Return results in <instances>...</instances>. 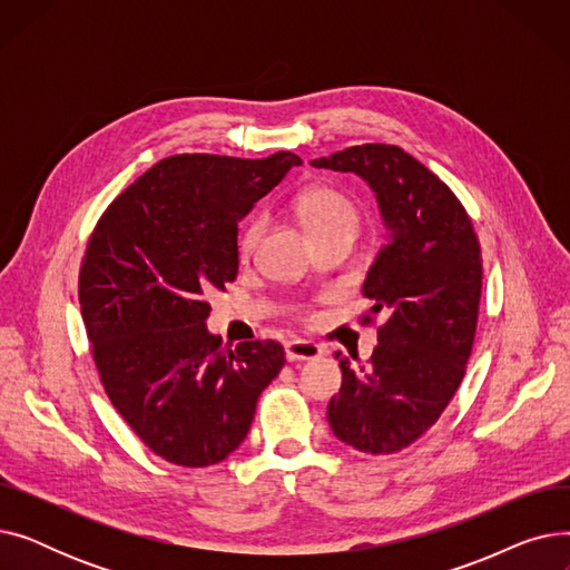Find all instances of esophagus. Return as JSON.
Returning a JSON list of instances; mask_svg holds the SVG:
<instances>
[{
  "instance_id": "esophagus-1",
  "label": "esophagus",
  "mask_w": 570,
  "mask_h": 570,
  "mask_svg": "<svg viewBox=\"0 0 570 570\" xmlns=\"http://www.w3.org/2000/svg\"><path fill=\"white\" fill-rule=\"evenodd\" d=\"M321 353H323L321 346L309 342V340H291V342H286V357H288L291 363L316 361Z\"/></svg>"
}]
</instances>
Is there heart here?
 Wrapping results in <instances>:
<instances>
[{
    "label": "heart",
    "instance_id": "obj_1",
    "mask_svg": "<svg viewBox=\"0 0 570 570\" xmlns=\"http://www.w3.org/2000/svg\"><path fill=\"white\" fill-rule=\"evenodd\" d=\"M295 209H297V217L303 219V224L309 233L316 228H323V226L344 222V219H355L353 203L342 191H337L333 187H312V189L303 191L301 196H297ZM258 233H261L258 219L249 222L243 228V233H239V243H237L239 254H249L254 249Z\"/></svg>",
    "mask_w": 570,
    "mask_h": 570
}]
</instances>
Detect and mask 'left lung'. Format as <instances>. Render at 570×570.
I'll use <instances>...</instances> for the list:
<instances>
[{
	"mask_svg": "<svg viewBox=\"0 0 570 570\" xmlns=\"http://www.w3.org/2000/svg\"><path fill=\"white\" fill-rule=\"evenodd\" d=\"M312 166L363 177L387 228L363 295L372 314L391 316L367 365L335 353L342 387L327 423L355 451L397 453L439 421L462 383L483 288L481 245L458 196L397 145H355Z\"/></svg>",
	"mask_w": 570,
	"mask_h": 570,
	"instance_id": "obj_1",
	"label": "left lung"
}]
</instances>
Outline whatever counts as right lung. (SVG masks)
Masks as SVG:
<instances>
[{
  "label": "right lung",
  "instance_id": "obj_1",
  "mask_svg": "<svg viewBox=\"0 0 570 570\" xmlns=\"http://www.w3.org/2000/svg\"><path fill=\"white\" fill-rule=\"evenodd\" d=\"M301 164L293 153L161 159L108 205L89 237L78 297L101 383L166 462L226 460L286 363L279 342L230 351L205 321L207 295L237 277V224Z\"/></svg>",
  "mask_w": 570,
  "mask_h": 570
}]
</instances>
